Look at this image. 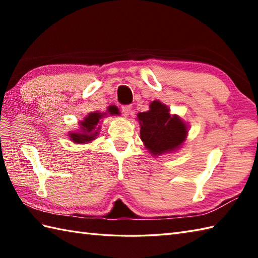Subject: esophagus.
I'll list each match as a JSON object with an SVG mask.
<instances>
[{"label":"esophagus","mask_w":258,"mask_h":258,"mask_svg":"<svg viewBox=\"0 0 258 258\" xmlns=\"http://www.w3.org/2000/svg\"><path fill=\"white\" fill-rule=\"evenodd\" d=\"M131 109H132V106H131V105L122 106V113H123L124 116H128L130 113H131Z\"/></svg>","instance_id":"esophagus-1"}]
</instances>
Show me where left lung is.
Returning a JSON list of instances; mask_svg holds the SVG:
<instances>
[{
  "label": "left lung",
  "mask_w": 258,
  "mask_h": 258,
  "mask_svg": "<svg viewBox=\"0 0 258 258\" xmlns=\"http://www.w3.org/2000/svg\"><path fill=\"white\" fill-rule=\"evenodd\" d=\"M138 117L141 140L152 154L160 155L176 150L186 139V124L176 115L171 116L167 106L161 102H152L150 111L139 113Z\"/></svg>",
  "instance_id": "8db88e82"
}]
</instances>
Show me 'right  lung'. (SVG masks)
Returning a JSON list of instances; mask_svg holds the SVG:
<instances>
[{
    "label": "right lung",
    "instance_id": "obj_1",
    "mask_svg": "<svg viewBox=\"0 0 258 258\" xmlns=\"http://www.w3.org/2000/svg\"><path fill=\"white\" fill-rule=\"evenodd\" d=\"M108 112L111 115L113 114H118V109L115 106H109L108 107ZM106 115V113H90L83 122H81V128L82 131L80 133H71L70 138L75 143H86V142H90L92 140H94L98 132L97 130L100 127H96L97 123L100 122V119L104 117Z\"/></svg>",
    "mask_w": 258,
    "mask_h": 258
}]
</instances>
